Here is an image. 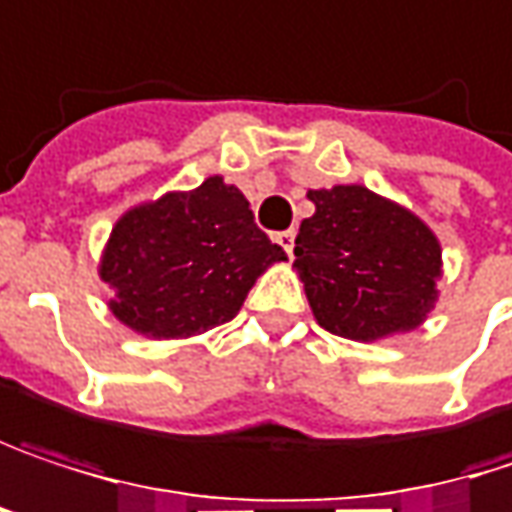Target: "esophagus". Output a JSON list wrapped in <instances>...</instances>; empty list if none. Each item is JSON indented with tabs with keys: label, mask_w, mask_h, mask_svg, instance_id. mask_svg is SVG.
<instances>
[{
	"label": "esophagus",
	"mask_w": 512,
	"mask_h": 512,
	"mask_svg": "<svg viewBox=\"0 0 512 512\" xmlns=\"http://www.w3.org/2000/svg\"><path fill=\"white\" fill-rule=\"evenodd\" d=\"M294 235H297L294 229H286V232H277V244H280V247L286 250L288 256H291V250H294Z\"/></svg>",
	"instance_id": "1"
}]
</instances>
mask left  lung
I'll list each match as a JSON object with an SVG mask.
<instances>
[{"mask_svg":"<svg viewBox=\"0 0 512 512\" xmlns=\"http://www.w3.org/2000/svg\"><path fill=\"white\" fill-rule=\"evenodd\" d=\"M315 215L294 238V268L315 321L342 339L374 342L424 321L442 250L413 212L362 185L306 194Z\"/></svg>","mask_w":512,"mask_h":512,"instance_id":"1","label":"left lung"}]
</instances>
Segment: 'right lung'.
Wrapping results in <instances>:
<instances>
[{"mask_svg": "<svg viewBox=\"0 0 512 512\" xmlns=\"http://www.w3.org/2000/svg\"><path fill=\"white\" fill-rule=\"evenodd\" d=\"M283 259L286 250L253 224L244 194L209 176L194 191L126 212L111 229L99 277L126 327L188 339L235 318L259 274Z\"/></svg>", "mask_w": 512, "mask_h": 512, "instance_id": "add662e5", "label": "right lung"}]
</instances>
